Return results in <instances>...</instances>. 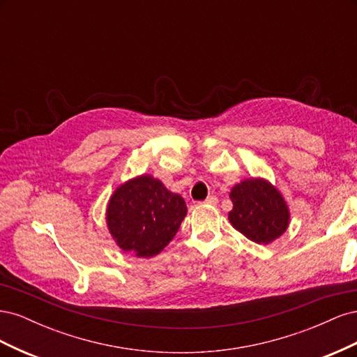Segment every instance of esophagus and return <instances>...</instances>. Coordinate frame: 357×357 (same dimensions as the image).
<instances>
[{
	"label": "esophagus",
	"instance_id": "esophagus-1",
	"mask_svg": "<svg viewBox=\"0 0 357 357\" xmlns=\"http://www.w3.org/2000/svg\"><path fill=\"white\" fill-rule=\"evenodd\" d=\"M204 202H205V204H208V205H218L219 199H218V198H215L214 195H211V197H208L207 199H205Z\"/></svg>",
	"mask_w": 357,
	"mask_h": 357
}]
</instances>
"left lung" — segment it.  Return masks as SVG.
I'll list each match as a JSON object with an SVG mask.
<instances>
[{
  "label": "left lung",
  "mask_w": 357,
  "mask_h": 357,
  "mask_svg": "<svg viewBox=\"0 0 357 357\" xmlns=\"http://www.w3.org/2000/svg\"><path fill=\"white\" fill-rule=\"evenodd\" d=\"M234 204L228 219L234 228L257 244H271L282 236L290 220L289 205L271 181L245 178L231 189Z\"/></svg>",
  "instance_id": "left-lung-1"
}]
</instances>
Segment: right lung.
I'll return each mask as SVG.
<instances>
[{
  "label": "right lung",
  "instance_id": "obj_1",
  "mask_svg": "<svg viewBox=\"0 0 357 357\" xmlns=\"http://www.w3.org/2000/svg\"><path fill=\"white\" fill-rule=\"evenodd\" d=\"M186 202L164 183L142 174L117 186L105 222L114 243L135 257H153L169 244L186 218Z\"/></svg>",
  "mask_w": 357,
  "mask_h": 357
}]
</instances>
